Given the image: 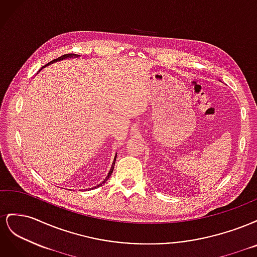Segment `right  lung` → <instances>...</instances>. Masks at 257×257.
Here are the masks:
<instances>
[{"label":"right lung","instance_id":"1","mask_svg":"<svg viewBox=\"0 0 257 257\" xmlns=\"http://www.w3.org/2000/svg\"><path fill=\"white\" fill-rule=\"evenodd\" d=\"M80 56H79V54H75V53H68V54H64V56H62V57H60V58H58V59H56V60H53V61H51V62H49V63L48 64H46L45 66H43L42 67V69L43 68H45L46 66H48V65H50V64H52V63H56V62H58V61H62V60H65V59H69V58H79ZM42 69H41V71H42ZM40 71V72H41ZM40 72H38V73H40ZM115 159H116V154H115V158H114V161L112 162V165H111V167H110V170H109V173H108V175H107V177L104 179V181H102V183H99L98 185H96V186H94V189L95 188H98V186H100V185H103L107 180H108V179H109V177L111 176V174H112V172H113V167H114V163H115ZM93 188H90L89 190H92ZM88 190V191H89Z\"/></svg>","mask_w":257,"mask_h":257}]
</instances>
